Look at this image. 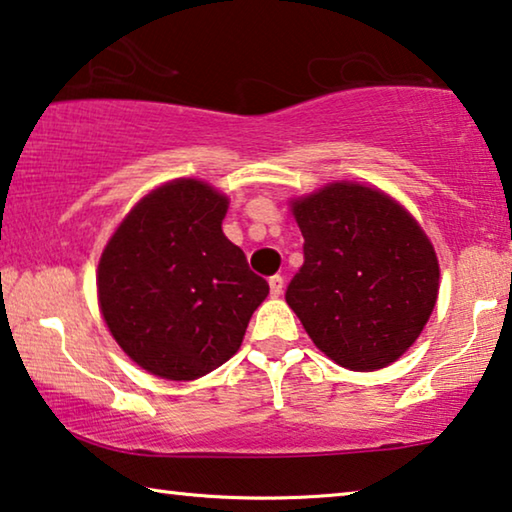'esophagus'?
<instances>
[{
  "label": "esophagus",
  "mask_w": 512,
  "mask_h": 512,
  "mask_svg": "<svg viewBox=\"0 0 512 512\" xmlns=\"http://www.w3.org/2000/svg\"><path fill=\"white\" fill-rule=\"evenodd\" d=\"M269 287H271V296H280L282 287H285V280H282V276H271Z\"/></svg>",
  "instance_id": "obj_1"
}]
</instances>
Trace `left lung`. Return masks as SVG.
Returning <instances> with one entry per match:
<instances>
[{"label":"left lung","mask_w":512,"mask_h":512,"mask_svg":"<svg viewBox=\"0 0 512 512\" xmlns=\"http://www.w3.org/2000/svg\"><path fill=\"white\" fill-rule=\"evenodd\" d=\"M303 266L285 299L312 342L342 368H386L432 315L439 264L398 202L358 183H331L292 204Z\"/></svg>","instance_id":"1"}]
</instances>
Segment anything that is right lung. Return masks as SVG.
<instances>
[{"label":"right lung","instance_id":"right-lung-1","mask_svg":"<svg viewBox=\"0 0 512 512\" xmlns=\"http://www.w3.org/2000/svg\"><path fill=\"white\" fill-rule=\"evenodd\" d=\"M227 197L195 179L140 200L98 264V301L119 347L151 375L190 381L241 347L269 282L223 234Z\"/></svg>","mask_w":512,"mask_h":512}]
</instances>
